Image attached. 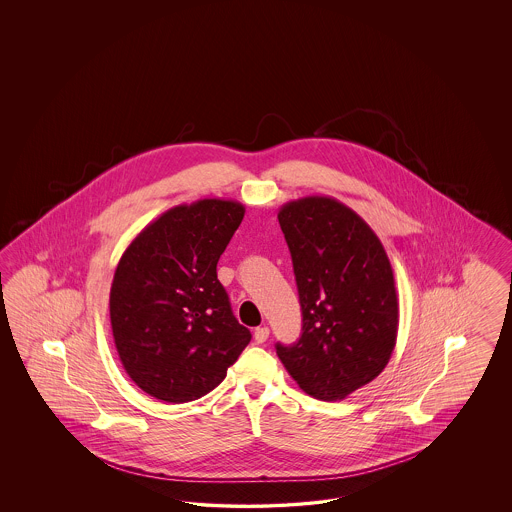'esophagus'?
<instances>
[{
	"instance_id": "esophagus-1",
	"label": "esophagus",
	"mask_w": 512,
	"mask_h": 512,
	"mask_svg": "<svg viewBox=\"0 0 512 512\" xmlns=\"http://www.w3.org/2000/svg\"><path fill=\"white\" fill-rule=\"evenodd\" d=\"M268 334H270L268 326H259V328H255V332H253V338H255L257 343H264V341L268 340Z\"/></svg>"
}]
</instances>
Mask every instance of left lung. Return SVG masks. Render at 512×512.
I'll return each instance as SVG.
<instances>
[{
	"label": "left lung",
	"instance_id": "left-lung-1",
	"mask_svg": "<svg viewBox=\"0 0 512 512\" xmlns=\"http://www.w3.org/2000/svg\"><path fill=\"white\" fill-rule=\"evenodd\" d=\"M293 259L302 334L276 343L306 394L336 402L385 370L398 336L394 274L377 234L343 202L304 197L278 214Z\"/></svg>",
	"mask_w": 512,
	"mask_h": 512
}]
</instances>
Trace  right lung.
Here are the masks:
<instances>
[{"label": "right lung", "instance_id": "right-lung-1", "mask_svg": "<svg viewBox=\"0 0 512 512\" xmlns=\"http://www.w3.org/2000/svg\"><path fill=\"white\" fill-rule=\"evenodd\" d=\"M244 212L223 199L174 206L137 234L116 266L114 343L127 375L157 400L208 394L251 340L216 272Z\"/></svg>", "mask_w": 512, "mask_h": 512}]
</instances>
